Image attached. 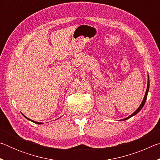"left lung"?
<instances>
[{
	"instance_id": "left-lung-1",
	"label": "left lung",
	"mask_w": 160,
	"mask_h": 160,
	"mask_svg": "<svg viewBox=\"0 0 160 160\" xmlns=\"http://www.w3.org/2000/svg\"><path fill=\"white\" fill-rule=\"evenodd\" d=\"M149 88H150V80H149V76L148 77V86H147V90H146V92H145V96H144V98H143V99H142V103L141 104H140V107L138 108V109H136V111H135V112H133L132 113L131 115H130L129 116H128V117L127 118H123V119H121V121H124V120H127V119H128V118H130L131 117H132V116H135V115H136L138 113L140 110L142 109V108L143 107V106H144L145 105V101H146V99H147V97H148V91H149Z\"/></svg>"
}]
</instances>
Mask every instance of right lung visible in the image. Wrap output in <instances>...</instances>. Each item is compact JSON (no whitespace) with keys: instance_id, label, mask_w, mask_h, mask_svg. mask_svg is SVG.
<instances>
[{"instance_id":"1","label":"right lung","mask_w":160,"mask_h":160,"mask_svg":"<svg viewBox=\"0 0 160 160\" xmlns=\"http://www.w3.org/2000/svg\"><path fill=\"white\" fill-rule=\"evenodd\" d=\"M22 114L24 116H25V117L27 119H28V120H29V121H32V122H34V123H37V124H39H39H42V123H41V122H37V121H33V120H31L30 118H28V117H27V116H25V115H24L23 113H22Z\"/></svg>"}]
</instances>
